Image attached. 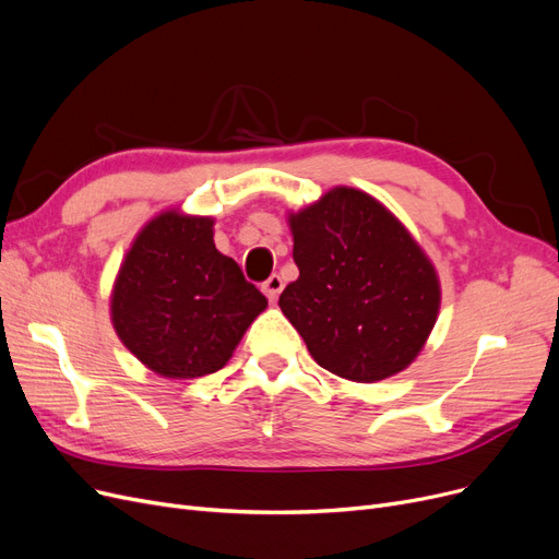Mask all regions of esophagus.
I'll return each mask as SVG.
<instances>
[{
    "label": "esophagus",
    "instance_id": "obj_1",
    "mask_svg": "<svg viewBox=\"0 0 559 559\" xmlns=\"http://www.w3.org/2000/svg\"><path fill=\"white\" fill-rule=\"evenodd\" d=\"M281 289H283V278H281L278 274H272L270 278H266V281L262 283V293L266 295V299H270V301H276V299H278Z\"/></svg>",
    "mask_w": 559,
    "mask_h": 559
}]
</instances>
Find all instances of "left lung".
Segmentation results:
<instances>
[{
    "label": "left lung",
    "instance_id": "8db88e82",
    "mask_svg": "<svg viewBox=\"0 0 559 559\" xmlns=\"http://www.w3.org/2000/svg\"><path fill=\"white\" fill-rule=\"evenodd\" d=\"M287 222L299 278L278 306L310 356L358 383L408 368L441 306L439 276L418 241L352 187L331 189Z\"/></svg>",
    "mask_w": 559,
    "mask_h": 559
}]
</instances>
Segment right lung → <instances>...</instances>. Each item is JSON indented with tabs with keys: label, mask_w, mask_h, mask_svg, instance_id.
I'll return each mask as SVG.
<instances>
[{
	"label": "right lung",
	"mask_w": 559,
	"mask_h": 559,
	"mask_svg": "<svg viewBox=\"0 0 559 559\" xmlns=\"http://www.w3.org/2000/svg\"><path fill=\"white\" fill-rule=\"evenodd\" d=\"M210 216L168 210L136 235L111 293V322L153 372L197 379L222 370L266 308L239 264L216 251Z\"/></svg>",
	"instance_id": "add662e5"
}]
</instances>
